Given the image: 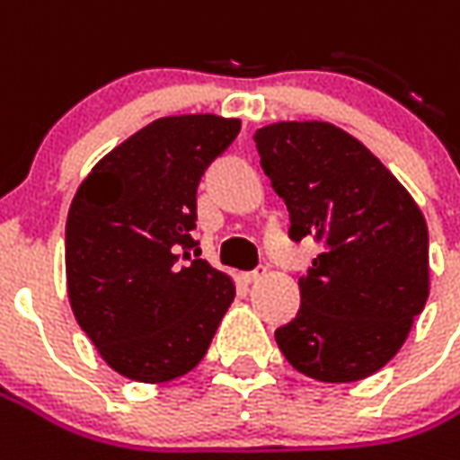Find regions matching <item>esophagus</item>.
<instances>
[{"label":"esophagus","mask_w":460,"mask_h":460,"mask_svg":"<svg viewBox=\"0 0 460 460\" xmlns=\"http://www.w3.org/2000/svg\"><path fill=\"white\" fill-rule=\"evenodd\" d=\"M263 276H266V266H259L256 271H249V274H243V279H246V284H256V281H261Z\"/></svg>","instance_id":"1"}]
</instances>
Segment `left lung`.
<instances>
[{
	"label": "left lung",
	"mask_w": 460,
	"mask_h": 460,
	"mask_svg": "<svg viewBox=\"0 0 460 460\" xmlns=\"http://www.w3.org/2000/svg\"><path fill=\"white\" fill-rule=\"evenodd\" d=\"M253 141L288 207L291 239L323 243L276 343L308 378L361 381L396 356L426 306V219L406 186L329 121H276Z\"/></svg>",
	"instance_id": "8db88e82"
}]
</instances>
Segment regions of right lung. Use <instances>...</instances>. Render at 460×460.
<instances>
[{
	"label": "right lung",
	"instance_id": "right-lung-1",
	"mask_svg": "<svg viewBox=\"0 0 460 460\" xmlns=\"http://www.w3.org/2000/svg\"><path fill=\"white\" fill-rule=\"evenodd\" d=\"M241 129L217 114L164 117L94 164L66 217L74 319L117 374L166 384L207 356L236 296L191 259L197 186ZM199 253V252H197Z\"/></svg>",
	"mask_w": 460,
	"mask_h": 460
}]
</instances>
